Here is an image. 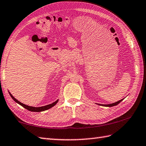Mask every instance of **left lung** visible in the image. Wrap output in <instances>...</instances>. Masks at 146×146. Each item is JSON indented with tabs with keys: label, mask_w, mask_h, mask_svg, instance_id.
Segmentation results:
<instances>
[{
	"label": "left lung",
	"mask_w": 146,
	"mask_h": 146,
	"mask_svg": "<svg viewBox=\"0 0 146 146\" xmlns=\"http://www.w3.org/2000/svg\"><path fill=\"white\" fill-rule=\"evenodd\" d=\"M123 101V99H121L119 100V101H117L116 102H114V103H112V104H99V105H101L102 106H106V107H112V106H116L118 105L119 102H121Z\"/></svg>",
	"instance_id": "1"
}]
</instances>
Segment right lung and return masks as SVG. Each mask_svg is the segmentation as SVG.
Instances as JSON below:
<instances>
[{
    "mask_svg": "<svg viewBox=\"0 0 146 146\" xmlns=\"http://www.w3.org/2000/svg\"><path fill=\"white\" fill-rule=\"evenodd\" d=\"M10 94V96L11 98H12V99L14 100V101H15L16 102H17V103L19 104V105H21V106H23V108H25V109L28 110V111H33V112H40V111H45L47 110H48L50 109V108H51L52 107L54 106L57 103H58V100H57L56 101H55L54 102H53V103L52 104H50L48 105H47V106H42V107H32V106H27L26 104H24L21 103V102H19V101H18L16 99H15L14 98V97L12 96V94H11L10 92H9Z\"/></svg>",
    "mask_w": 146,
    "mask_h": 146,
    "instance_id": "1",
    "label": "right lung"
}]
</instances>
